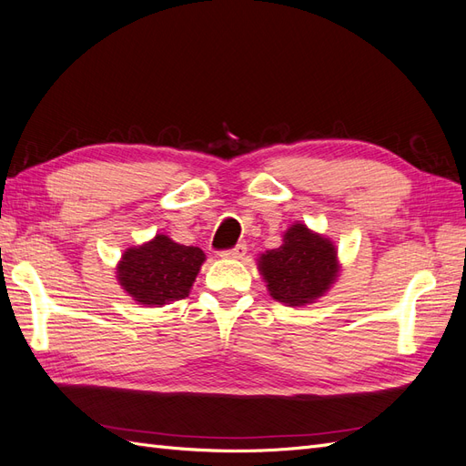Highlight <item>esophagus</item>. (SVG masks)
<instances>
[{
  "instance_id": "1",
  "label": "esophagus",
  "mask_w": 466,
  "mask_h": 466,
  "mask_svg": "<svg viewBox=\"0 0 466 466\" xmlns=\"http://www.w3.org/2000/svg\"><path fill=\"white\" fill-rule=\"evenodd\" d=\"M246 251H248L246 244H236V246L230 248V249H224L220 256H222V258H228V259H242V258L246 256Z\"/></svg>"
}]
</instances>
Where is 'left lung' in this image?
<instances>
[{
    "label": "left lung",
    "instance_id": "8db88e82",
    "mask_svg": "<svg viewBox=\"0 0 466 466\" xmlns=\"http://www.w3.org/2000/svg\"><path fill=\"white\" fill-rule=\"evenodd\" d=\"M259 271L275 300L302 307L322 297L336 281V248L304 224H292L283 246L261 256Z\"/></svg>",
    "mask_w": 466,
    "mask_h": 466
}]
</instances>
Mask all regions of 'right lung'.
Wrapping results in <instances>:
<instances>
[{
    "mask_svg": "<svg viewBox=\"0 0 466 466\" xmlns=\"http://www.w3.org/2000/svg\"><path fill=\"white\" fill-rule=\"evenodd\" d=\"M203 261V249L181 246L159 234L152 242L125 251L116 279L135 300L164 307L189 295Z\"/></svg>",
    "mask_w": 466,
    "mask_h": 466,
    "instance_id": "1",
    "label": "right lung"
}]
</instances>
